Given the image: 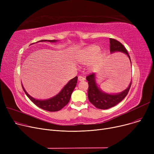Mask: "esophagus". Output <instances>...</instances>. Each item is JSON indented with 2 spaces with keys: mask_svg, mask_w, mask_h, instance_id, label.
<instances>
[{
  "mask_svg": "<svg viewBox=\"0 0 154 154\" xmlns=\"http://www.w3.org/2000/svg\"><path fill=\"white\" fill-rule=\"evenodd\" d=\"M78 80H79V81H84V80H85V79L84 77H82V76H79L78 77Z\"/></svg>",
  "mask_w": 154,
  "mask_h": 154,
  "instance_id": "34e87169",
  "label": "esophagus"
}]
</instances>
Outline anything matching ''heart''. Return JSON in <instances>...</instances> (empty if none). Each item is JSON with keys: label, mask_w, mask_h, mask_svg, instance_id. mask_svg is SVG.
<instances>
[{"label": "heart", "mask_w": 154, "mask_h": 154, "mask_svg": "<svg viewBox=\"0 0 154 154\" xmlns=\"http://www.w3.org/2000/svg\"><path fill=\"white\" fill-rule=\"evenodd\" d=\"M100 48L98 46L92 45L86 47L84 49L79 51L75 55L77 61L81 64H87L94 59L98 54ZM102 57V54H99L97 57L100 59ZM95 66V64H94Z\"/></svg>", "instance_id": "1"}]
</instances>
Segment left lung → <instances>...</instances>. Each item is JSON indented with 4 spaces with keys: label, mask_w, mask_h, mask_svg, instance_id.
<instances>
[{
    "label": "left lung",
    "mask_w": 154,
    "mask_h": 154,
    "mask_svg": "<svg viewBox=\"0 0 154 154\" xmlns=\"http://www.w3.org/2000/svg\"><path fill=\"white\" fill-rule=\"evenodd\" d=\"M110 54L119 52L126 54L131 60L125 47L120 42L114 38H110ZM88 81V99L94 106L99 109H108L114 107L122 101L127 96L132 84V81L128 87L124 91L118 94H108L102 91L96 82L95 74L94 73L87 76Z\"/></svg>",
    "instance_id": "1"
}]
</instances>
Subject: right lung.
Here are the masks:
<instances>
[{
  "instance_id": "obj_1",
  "label": "right lung",
  "mask_w": 154,
  "mask_h": 154,
  "mask_svg": "<svg viewBox=\"0 0 154 154\" xmlns=\"http://www.w3.org/2000/svg\"><path fill=\"white\" fill-rule=\"evenodd\" d=\"M58 40H42L38 41L39 42H56ZM77 83V77L73 78L69 82L65 85L62 89L60 91L59 94L56 95L52 97L45 99V100H38L35 99L34 97H31L24 89L22 86L23 90L25 92L27 96L29 98V99L33 102L35 105L39 108H41L49 112H56L61 110L63 107H65L69 103L71 94L74 90V88Z\"/></svg>"
}]
</instances>
